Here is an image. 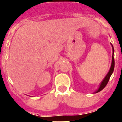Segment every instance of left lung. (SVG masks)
Listing matches in <instances>:
<instances>
[{"label":"left lung","instance_id":"1","mask_svg":"<svg viewBox=\"0 0 122 122\" xmlns=\"http://www.w3.org/2000/svg\"><path fill=\"white\" fill-rule=\"evenodd\" d=\"M112 63H111V66H110V69L109 70V72H108V74H107V76H105V78H104V80H102V82L100 84V86L99 87V89L95 92V93H98V92H101V90L104 89V87L107 86V84H108V82L109 81V79H110V77L111 76V75L113 73V71H114V47L112 45Z\"/></svg>","mask_w":122,"mask_h":122}]
</instances>
